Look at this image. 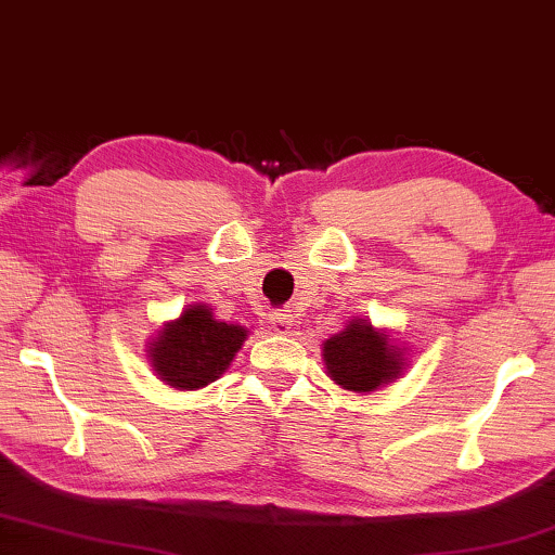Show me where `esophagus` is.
I'll use <instances>...</instances> for the list:
<instances>
[{
    "instance_id": "1",
    "label": "esophagus",
    "mask_w": 555,
    "mask_h": 555,
    "mask_svg": "<svg viewBox=\"0 0 555 555\" xmlns=\"http://www.w3.org/2000/svg\"><path fill=\"white\" fill-rule=\"evenodd\" d=\"M269 325H271V331L279 333V336H286V333H292L294 321H292V315H286V313H274L269 319Z\"/></svg>"
}]
</instances>
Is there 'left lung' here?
Wrapping results in <instances>:
<instances>
[{"mask_svg": "<svg viewBox=\"0 0 555 555\" xmlns=\"http://www.w3.org/2000/svg\"><path fill=\"white\" fill-rule=\"evenodd\" d=\"M323 365L343 390L373 392L398 380L404 371V353L388 333L373 328L365 319H353L323 343Z\"/></svg>", "mask_w": 555, "mask_h": 555, "instance_id": "1", "label": "left lung"}]
</instances>
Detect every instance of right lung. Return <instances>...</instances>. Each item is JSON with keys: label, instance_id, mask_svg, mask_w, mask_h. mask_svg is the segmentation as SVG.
Returning <instances> with one entry per match:
<instances>
[{"label": "right lung", "instance_id": "add662e5", "mask_svg": "<svg viewBox=\"0 0 555 555\" xmlns=\"http://www.w3.org/2000/svg\"><path fill=\"white\" fill-rule=\"evenodd\" d=\"M246 333L244 325L217 321L209 306L192 304L147 343V360L170 388L199 390L232 365Z\"/></svg>", "mask_w": 555, "mask_h": 555}]
</instances>
